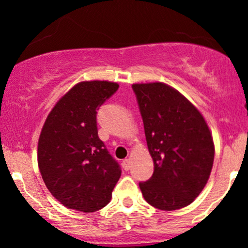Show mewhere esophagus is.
Returning <instances> with one entry per match:
<instances>
[{"label":"esophagus","mask_w":248,"mask_h":248,"mask_svg":"<svg viewBox=\"0 0 248 248\" xmlns=\"http://www.w3.org/2000/svg\"><path fill=\"white\" fill-rule=\"evenodd\" d=\"M122 167H124V170H129L130 169V161L128 160V158H124V160L122 161Z\"/></svg>","instance_id":"1"}]
</instances>
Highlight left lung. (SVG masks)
I'll return each mask as SVG.
<instances>
[{"label": "left lung", "instance_id": "8db88e82", "mask_svg": "<svg viewBox=\"0 0 248 248\" xmlns=\"http://www.w3.org/2000/svg\"><path fill=\"white\" fill-rule=\"evenodd\" d=\"M154 161L153 176L139 186L150 205L172 211L191 204L211 173L215 144L203 115L163 82L132 85Z\"/></svg>", "mask_w": 248, "mask_h": 248}]
</instances>
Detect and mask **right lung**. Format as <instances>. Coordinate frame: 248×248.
<instances>
[{
  "label": "right lung",
  "mask_w": 248,
  "mask_h": 248,
  "mask_svg": "<svg viewBox=\"0 0 248 248\" xmlns=\"http://www.w3.org/2000/svg\"><path fill=\"white\" fill-rule=\"evenodd\" d=\"M110 81H82L56 104L42 128L38 167L64 206L94 212L106 206L121 168L98 136L96 110L118 91Z\"/></svg>",
  "instance_id": "1"
}]
</instances>
